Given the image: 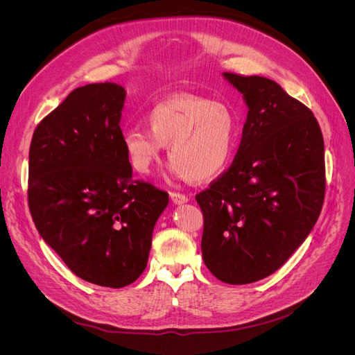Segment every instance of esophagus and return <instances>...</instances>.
Returning <instances> with one entry per match:
<instances>
[{"label":"esophagus","instance_id":"1","mask_svg":"<svg viewBox=\"0 0 355 355\" xmlns=\"http://www.w3.org/2000/svg\"><path fill=\"white\" fill-rule=\"evenodd\" d=\"M170 198H171V201H173V204H176V206L188 202V197L180 194V192H170Z\"/></svg>","mask_w":355,"mask_h":355}]
</instances>
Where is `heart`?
<instances>
[{"mask_svg":"<svg viewBox=\"0 0 355 355\" xmlns=\"http://www.w3.org/2000/svg\"><path fill=\"white\" fill-rule=\"evenodd\" d=\"M145 128L132 127L121 136L128 163L148 173L168 145L170 173L182 180L206 182L223 173L239 146L240 121L230 105L192 94L157 103L146 114Z\"/></svg>","mask_w":355,"mask_h":355,"instance_id":"obj_1","label":"heart"}]
</instances>
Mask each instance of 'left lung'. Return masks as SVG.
Returning <instances> with one entry per match:
<instances>
[{"label": "left lung", "mask_w": 355, "mask_h": 355, "mask_svg": "<svg viewBox=\"0 0 355 355\" xmlns=\"http://www.w3.org/2000/svg\"><path fill=\"white\" fill-rule=\"evenodd\" d=\"M223 78L249 112L234 163L196 197L201 252L220 282L249 284L275 272L314 228L324 201V142L313 112L280 84Z\"/></svg>", "instance_id": "obj_1"}]
</instances>
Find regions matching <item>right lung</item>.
Returning a JSON list of instances; mask_svg holds the SVG:
<instances>
[{
  "label": "right lung",
  "instance_id": "1",
  "mask_svg": "<svg viewBox=\"0 0 355 355\" xmlns=\"http://www.w3.org/2000/svg\"><path fill=\"white\" fill-rule=\"evenodd\" d=\"M123 85L87 84L35 128L28 201L35 227L83 280L120 288L148 263L168 194L133 180L121 144Z\"/></svg>",
  "mask_w": 355,
  "mask_h": 355
}]
</instances>
